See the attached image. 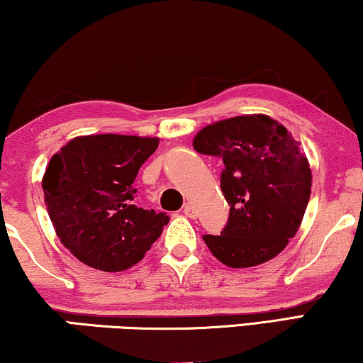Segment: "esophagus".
Segmentation results:
<instances>
[{"mask_svg": "<svg viewBox=\"0 0 363 363\" xmlns=\"http://www.w3.org/2000/svg\"><path fill=\"white\" fill-rule=\"evenodd\" d=\"M184 213H186L189 218H197V211L194 208V206H191V203H187V206L184 207Z\"/></svg>", "mask_w": 363, "mask_h": 363, "instance_id": "1", "label": "esophagus"}]
</instances>
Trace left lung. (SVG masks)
I'll return each mask as SVG.
<instances>
[{
	"mask_svg": "<svg viewBox=\"0 0 363 363\" xmlns=\"http://www.w3.org/2000/svg\"><path fill=\"white\" fill-rule=\"evenodd\" d=\"M194 150L220 156L230 216L220 235H203L218 262L252 268L277 257L303 222L313 174L299 141L272 116L255 113L207 125Z\"/></svg>",
	"mask_w": 363,
	"mask_h": 363,
	"instance_id": "8db88e82",
	"label": "left lung"
}]
</instances>
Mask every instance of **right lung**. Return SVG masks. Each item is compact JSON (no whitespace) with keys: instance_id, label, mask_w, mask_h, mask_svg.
<instances>
[{"instance_id":"add662e5","label":"right lung","mask_w":363,"mask_h":363,"mask_svg":"<svg viewBox=\"0 0 363 363\" xmlns=\"http://www.w3.org/2000/svg\"><path fill=\"white\" fill-rule=\"evenodd\" d=\"M160 138L86 135L50 157L44 202L60 243L86 267L123 272L145 258L169 217L135 206L138 171Z\"/></svg>"}]
</instances>
